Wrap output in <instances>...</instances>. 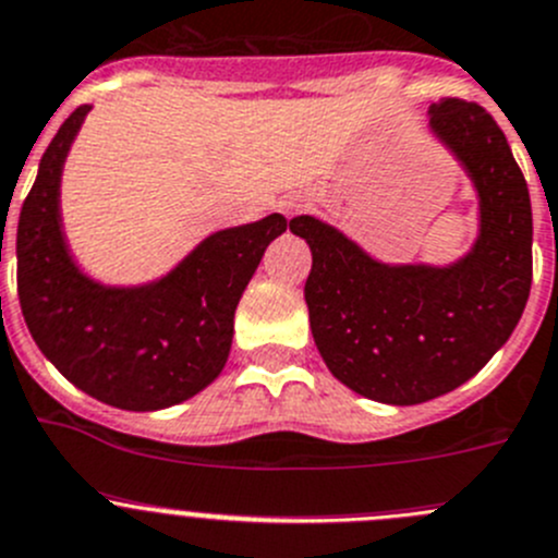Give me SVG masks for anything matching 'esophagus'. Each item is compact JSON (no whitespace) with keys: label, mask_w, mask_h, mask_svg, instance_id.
Segmentation results:
<instances>
[{"label":"esophagus","mask_w":558,"mask_h":558,"mask_svg":"<svg viewBox=\"0 0 558 558\" xmlns=\"http://www.w3.org/2000/svg\"><path fill=\"white\" fill-rule=\"evenodd\" d=\"M305 208V201H303V195H286L283 201H280V211H283L286 217H294V215H300V211H303Z\"/></svg>","instance_id":"34e87169"}]
</instances>
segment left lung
I'll return each mask as SVG.
<instances>
[{"mask_svg":"<svg viewBox=\"0 0 558 558\" xmlns=\"http://www.w3.org/2000/svg\"><path fill=\"white\" fill-rule=\"evenodd\" d=\"M429 129L478 195V233L462 258L383 264L338 228L294 217L308 242L311 332L322 361L361 397L421 404L473 377L501 350L531 291V201L493 114L473 101L429 107Z\"/></svg>","mask_w":558,"mask_h":558,"instance_id":"left-lung-1","label":"left lung"}]
</instances>
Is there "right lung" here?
<instances>
[{
  "mask_svg": "<svg viewBox=\"0 0 558 558\" xmlns=\"http://www.w3.org/2000/svg\"><path fill=\"white\" fill-rule=\"evenodd\" d=\"M87 109L54 134L21 206V314L38 350L87 397L134 413L173 408L220 377L239 296L289 220L269 215L211 233L150 283H98L74 262L60 215L62 165Z\"/></svg>",
  "mask_w": 558,
  "mask_h": 558,
  "instance_id": "right-lung-1",
  "label": "right lung"
}]
</instances>
